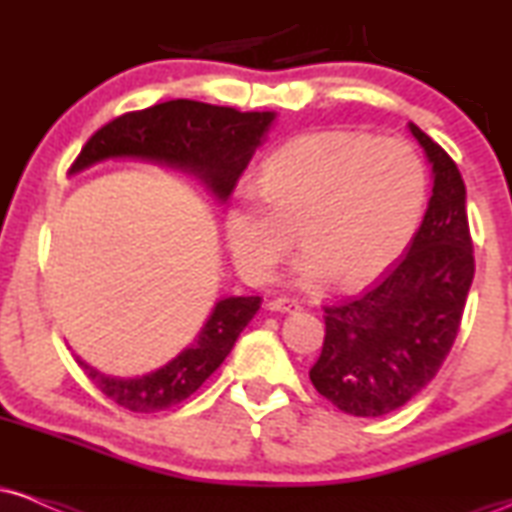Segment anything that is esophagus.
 <instances>
[{
  "label": "esophagus",
  "mask_w": 512,
  "mask_h": 512,
  "mask_svg": "<svg viewBox=\"0 0 512 512\" xmlns=\"http://www.w3.org/2000/svg\"><path fill=\"white\" fill-rule=\"evenodd\" d=\"M267 308L272 313H296V310H301V305L291 301V298H274V301L267 303Z\"/></svg>",
  "instance_id": "1"
}]
</instances>
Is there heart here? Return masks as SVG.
Returning a JSON list of instances; mask_svg holds the SVG:
<instances>
[{
	"instance_id": "b5f03b06",
	"label": "heart",
	"mask_w": 512,
	"mask_h": 512,
	"mask_svg": "<svg viewBox=\"0 0 512 512\" xmlns=\"http://www.w3.org/2000/svg\"><path fill=\"white\" fill-rule=\"evenodd\" d=\"M428 197V173L402 139L322 129L301 134L264 161L260 190L243 185L226 214L228 248L250 281H267L291 250L303 286L330 279L354 289L407 250Z\"/></svg>"
}]
</instances>
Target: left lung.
<instances>
[{"label":"left lung","mask_w":512,"mask_h":512,"mask_svg":"<svg viewBox=\"0 0 512 512\" xmlns=\"http://www.w3.org/2000/svg\"><path fill=\"white\" fill-rule=\"evenodd\" d=\"M433 170V195L407 255L366 293L325 308L310 380L351 416L390 414L436 378L474 279L467 190L455 161L409 122Z\"/></svg>","instance_id":"left-lung-1"}]
</instances>
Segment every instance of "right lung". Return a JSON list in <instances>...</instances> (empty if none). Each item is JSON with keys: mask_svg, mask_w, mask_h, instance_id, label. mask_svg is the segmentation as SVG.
<instances>
[{"mask_svg": "<svg viewBox=\"0 0 512 512\" xmlns=\"http://www.w3.org/2000/svg\"><path fill=\"white\" fill-rule=\"evenodd\" d=\"M276 113H240L199 101H166L127 113L88 139L72 173L110 161L137 158L195 175L223 204L248 168L257 146L267 139ZM260 296H226L211 308L202 330L166 366L134 378H117L88 366L76 356L103 395L137 414H154L185 402L226 361L240 332L260 310Z\"/></svg>", "mask_w": 512, "mask_h": 512, "instance_id": "add662e5", "label": "right lung"}]
</instances>
